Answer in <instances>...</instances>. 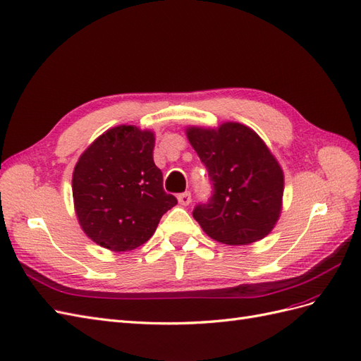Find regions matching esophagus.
Masks as SVG:
<instances>
[{
	"label": "esophagus",
	"mask_w": 361,
	"mask_h": 361,
	"mask_svg": "<svg viewBox=\"0 0 361 361\" xmlns=\"http://www.w3.org/2000/svg\"><path fill=\"white\" fill-rule=\"evenodd\" d=\"M178 202L181 205H189L192 202V195L190 192H184V193H180L178 195Z\"/></svg>",
	"instance_id": "34e87169"
}]
</instances>
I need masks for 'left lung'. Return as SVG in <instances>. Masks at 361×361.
Returning a JSON list of instances; mask_svg holds the SVG:
<instances>
[{
  "label": "left lung",
  "instance_id": "left-lung-1",
  "mask_svg": "<svg viewBox=\"0 0 361 361\" xmlns=\"http://www.w3.org/2000/svg\"><path fill=\"white\" fill-rule=\"evenodd\" d=\"M186 133L213 184L210 200L193 209L195 221L225 245L266 238L280 218L284 190L283 171L266 143L239 122Z\"/></svg>",
  "mask_w": 361,
  "mask_h": 361
}]
</instances>
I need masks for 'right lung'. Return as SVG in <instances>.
<instances>
[{"label": "right lung", "instance_id": "add662e5", "mask_svg": "<svg viewBox=\"0 0 361 361\" xmlns=\"http://www.w3.org/2000/svg\"><path fill=\"white\" fill-rule=\"evenodd\" d=\"M154 143L151 131L119 126L101 135L75 164L72 197L77 218L87 238L102 248H137L177 204L163 189V173L152 159Z\"/></svg>", "mask_w": 361, "mask_h": 361}]
</instances>
